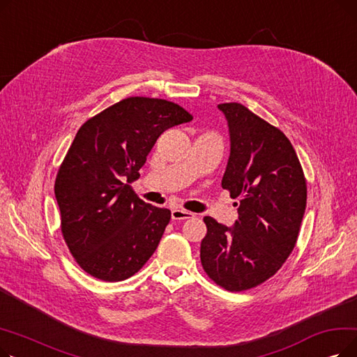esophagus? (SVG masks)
<instances>
[{
  "instance_id": "esophagus-1",
  "label": "esophagus",
  "mask_w": 357,
  "mask_h": 357,
  "mask_svg": "<svg viewBox=\"0 0 357 357\" xmlns=\"http://www.w3.org/2000/svg\"><path fill=\"white\" fill-rule=\"evenodd\" d=\"M194 213L186 211L182 208H174L172 210V220H188V218H194Z\"/></svg>"
}]
</instances>
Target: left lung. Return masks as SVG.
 I'll return each mask as SVG.
<instances>
[{"mask_svg": "<svg viewBox=\"0 0 357 357\" xmlns=\"http://www.w3.org/2000/svg\"><path fill=\"white\" fill-rule=\"evenodd\" d=\"M230 133L221 186L238 199L233 227L204 217L201 264L217 285L240 292L272 278L295 248L307 181L288 137L238 102L218 104Z\"/></svg>", "mask_w": 357, "mask_h": 357, "instance_id": "left-lung-1", "label": "left lung"}]
</instances>
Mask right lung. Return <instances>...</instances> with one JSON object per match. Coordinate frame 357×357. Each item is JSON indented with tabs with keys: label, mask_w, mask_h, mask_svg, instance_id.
<instances>
[{
	"label": "right lung",
	"mask_w": 357,
	"mask_h": 357,
	"mask_svg": "<svg viewBox=\"0 0 357 357\" xmlns=\"http://www.w3.org/2000/svg\"><path fill=\"white\" fill-rule=\"evenodd\" d=\"M181 105L130 97L85 121L54 181L61 229L77 264L119 282L139 272L171 220L167 208L140 199L131 186L165 130L188 123Z\"/></svg>",
	"instance_id": "right-lung-1"
}]
</instances>
